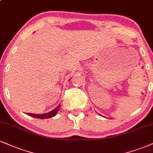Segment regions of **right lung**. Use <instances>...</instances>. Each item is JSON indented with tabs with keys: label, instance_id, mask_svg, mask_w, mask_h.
Returning <instances> with one entry per match:
<instances>
[{
	"label": "right lung",
	"instance_id": "right-lung-1",
	"mask_svg": "<svg viewBox=\"0 0 153 153\" xmlns=\"http://www.w3.org/2000/svg\"><path fill=\"white\" fill-rule=\"evenodd\" d=\"M60 105H58V106L56 108H55L54 110H53L52 111L49 112V113H44V114H33V113H26L27 115H30L38 119H45V118H50V117H54L56 115L57 113L58 112L59 109H60Z\"/></svg>",
	"mask_w": 153,
	"mask_h": 153
}]
</instances>
